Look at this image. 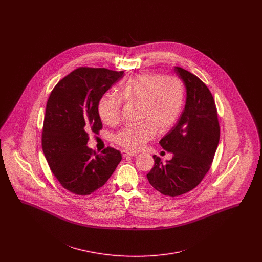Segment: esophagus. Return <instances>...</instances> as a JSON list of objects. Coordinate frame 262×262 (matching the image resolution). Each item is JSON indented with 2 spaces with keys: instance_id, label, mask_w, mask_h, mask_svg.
Segmentation results:
<instances>
[{
  "instance_id": "1",
  "label": "esophagus",
  "mask_w": 262,
  "mask_h": 262,
  "mask_svg": "<svg viewBox=\"0 0 262 262\" xmlns=\"http://www.w3.org/2000/svg\"><path fill=\"white\" fill-rule=\"evenodd\" d=\"M122 155L123 157H130V156H137V152H129L126 150H122Z\"/></svg>"
}]
</instances>
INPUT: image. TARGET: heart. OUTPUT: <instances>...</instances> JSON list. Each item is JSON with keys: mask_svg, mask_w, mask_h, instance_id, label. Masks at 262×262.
I'll return each mask as SVG.
<instances>
[{"mask_svg": "<svg viewBox=\"0 0 262 262\" xmlns=\"http://www.w3.org/2000/svg\"><path fill=\"white\" fill-rule=\"evenodd\" d=\"M122 101L139 104L140 124L124 127L115 141L128 151H138L157 134H166L174 126L183 110L185 86L174 75H134L121 84L118 96L107 93L100 98L97 111L104 124L116 125L121 121Z\"/></svg>", "mask_w": 262, "mask_h": 262, "instance_id": "obj_1", "label": "heart"}]
</instances>
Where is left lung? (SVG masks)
I'll return each mask as SVG.
<instances>
[{"label": "left lung", "mask_w": 262, "mask_h": 262, "mask_svg": "<svg viewBox=\"0 0 262 262\" xmlns=\"http://www.w3.org/2000/svg\"><path fill=\"white\" fill-rule=\"evenodd\" d=\"M187 89L185 109L177 125L159 141L173 153L169 161L153 155L147 174L150 185L167 196H178L198 187L211 167L220 139L217 109L210 90L196 75L174 67Z\"/></svg>", "instance_id": "left-lung-1"}]
</instances>
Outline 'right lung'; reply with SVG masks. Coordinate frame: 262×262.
<instances>
[{"mask_svg": "<svg viewBox=\"0 0 262 262\" xmlns=\"http://www.w3.org/2000/svg\"><path fill=\"white\" fill-rule=\"evenodd\" d=\"M124 72L81 67L64 76L51 92L42 130V149L51 171L67 190L89 195L103 187L122 160L119 150L100 154L88 148V134L102 129L100 98Z\"/></svg>", "mask_w": 262, "mask_h": 262, "instance_id": "right-lung-1", "label": "right lung"}]
</instances>
